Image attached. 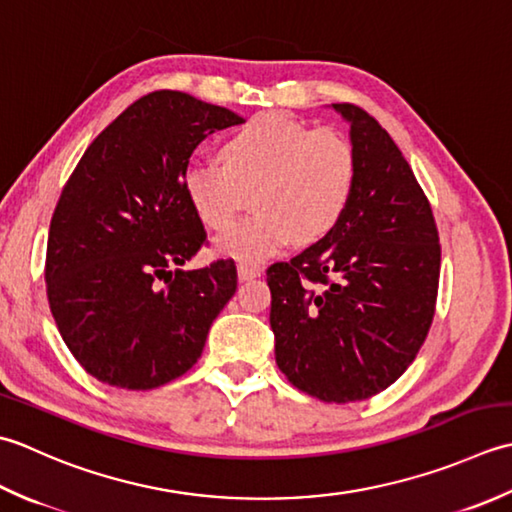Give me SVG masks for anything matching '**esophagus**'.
Instances as JSON below:
<instances>
[{"instance_id": "esophagus-1", "label": "esophagus", "mask_w": 512, "mask_h": 512, "mask_svg": "<svg viewBox=\"0 0 512 512\" xmlns=\"http://www.w3.org/2000/svg\"><path fill=\"white\" fill-rule=\"evenodd\" d=\"M256 276H260V269L258 267L245 265V263L238 265V280H243V283H245V280H252Z\"/></svg>"}]
</instances>
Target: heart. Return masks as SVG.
I'll list each match as a JSON object with an SVG mask.
<instances>
[{"label": "heart", "instance_id": "obj_1", "mask_svg": "<svg viewBox=\"0 0 512 512\" xmlns=\"http://www.w3.org/2000/svg\"><path fill=\"white\" fill-rule=\"evenodd\" d=\"M223 165H190L183 190L214 232H225L255 196L259 214L216 241L218 254L263 263L287 243H316L331 234L351 203L358 159L333 128H314L280 112H263L218 148Z\"/></svg>", "mask_w": 512, "mask_h": 512}]
</instances>
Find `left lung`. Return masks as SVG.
I'll return each instance as SVG.
<instances>
[{"label":"left lung","mask_w":512,"mask_h":512,"mask_svg":"<svg viewBox=\"0 0 512 512\" xmlns=\"http://www.w3.org/2000/svg\"><path fill=\"white\" fill-rule=\"evenodd\" d=\"M358 176L331 234L267 269L276 364L302 393L358 402L409 369L429 336L442 247L429 198L389 132L353 103Z\"/></svg>","instance_id":"obj_1"}]
</instances>
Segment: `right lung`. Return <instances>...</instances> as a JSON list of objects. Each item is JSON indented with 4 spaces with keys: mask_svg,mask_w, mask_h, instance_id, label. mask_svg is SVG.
I'll return each mask as SVG.
<instances>
[{
    "mask_svg": "<svg viewBox=\"0 0 512 512\" xmlns=\"http://www.w3.org/2000/svg\"><path fill=\"white\" fill-rule=\"evenodd\" d=\"M243 121L179 90L150 92L88 145L61 190L46 249L48 305L99 382L150 391L201 358L236 291V265L181 269L207 243L183 174L207 134Z\"/></svg>",
    "mask_w": 512,
    "mask_h": 512,
    "instance_id": "add662e5",
    "label": "right lung"
}]
</instances>
